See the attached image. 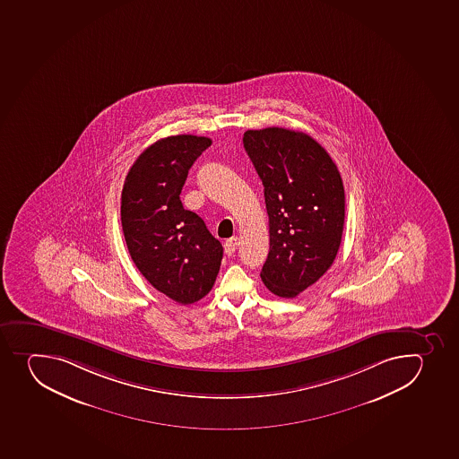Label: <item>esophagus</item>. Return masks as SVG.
Segmentation results:
<instances>
[{"label": "esophagus", "mask_w": 459, "mask_h": 459, "mask_svg": "<svg viewBox=\"0 0 459 459\" xmlns=\"http://www.w3.org/2000/svg\"><path fill=\"white\" fill-rule=\"evenodd\" d=\"M236 248H238V239L236 238H230V239L224 242V253L228 254V255L235 253Z\"/></svg>", "instance_id": "1"}]
</instances>
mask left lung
<instances>
[{
    "label": "left lung",
    "mask_w": 459,
    "mask_h": 459,
    "mask_svg": "<svg viewBox=\"0 0 459 459\" xmlns=\"http://www.w3.org/2000/svg\"><path fill=\"white\" fill-rule=\"evenodd\" d=\"M264 187L271 248L263 282L293 299L330 269L341 247L345 190L336 163L307 134L266 127L244 134Z\"/></svg>",
    "instance_id": "obj_1"
}]
</instances>
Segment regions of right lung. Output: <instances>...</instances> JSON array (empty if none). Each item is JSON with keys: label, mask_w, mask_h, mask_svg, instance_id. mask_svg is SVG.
I'll return each instance as SVG.
<instances>
[{"label": "right lung", "mask_w": 459, "mask_h": 459, "mask_svg": "<svg viewBox=\"0 0 459 459\" xmlns=\"http://www.w3.org/2000/svg\"><path fill=\"white\" fill-rule=\"evenodd\" d=\"M211 143L196 135L156 141L123 186L120 217L132 260L154 289L181 305L210 293L223 258L220 240L179 199L188 169Z\"/></svg>", "instance_id": "1"}]
</instances>
